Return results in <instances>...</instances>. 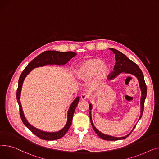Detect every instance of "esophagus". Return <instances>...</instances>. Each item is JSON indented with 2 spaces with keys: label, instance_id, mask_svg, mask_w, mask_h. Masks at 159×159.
<instances>
[{
  "label": "esophagus",
  "instance_id": "esophagus-1",
  "mask_svg": "<svg viewBox=\"0 0 159 159\" xmlns=\"http://www.w3.org/2000/svg\"><path fill=\"white\" fill-rule=\"evenodd\" d=\"M89 98L88 95L86 94V93H83V94H82L81 95V100H85V99H87Z\"/></svg>",
  "mask_w": 159,
  "mask_h": 159
}]
</instances>
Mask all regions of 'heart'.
Returning <instances> with one entry per match:
<instances>
[{"instance_id":"heart-1","label":"heart","mask_w":159,"mask_h":159,"mask_svg":"<svg viewBox=\"0 0 159 159\" xmlns=\"http://www.w3.org/2000/svg\"><path fill=\"white\" fill-rule=\"evenodd\" d=\"M108 70L101 60L92 58L82 63L76 71V76L80 80H87L96 74V80L104 78Z\"/></svg>"}]
</instances>
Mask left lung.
I'll return each mask as SVG.
<instances>
[{"label": "left lung", "mask_w": 159, "mask_h": 159, "mask_svg": "<svg viewBox=\"0 0 159 159\" xmlns=\"http://www.w3.org/2000/svg\"><path fill=\"white\" fill-rule=\"evenodd\" d=\"M111 51H112L115 54V58H116V64L114 68V71L111 72V73L109 74V75L108 76V78L109 79H112L114 78L117 75H118L119 74L125 72L128 74H133V75L135 76L139 82V86L141 87V92H142V95H141V116H140L139 119L141 118L143 111H144V101L146 98V94H147V87L146 83L144 81V75L142 70L141 69L139 68L138 65L132 61L131 60H129L127 57H126V55H125L123 53L120 52V51H117V49H112L111 48L110 49ZM89 109L91 110L92 109V105L91 104L89 105ZM90 122L91 125L92 126L93 129L95 131V132L97 134V135L101 139L107 140V141H117V140H120V139H124L128 137L130 134L132 132L134 128H135L136 126H134V129L131 133H129L128 135L122 137H111L110 135H107L105 134H103L101 133L99 130L96 129V128L94 126V125H93L92 118H91V112L90 111Z\"/></svg>", "instance_id": "obj_1"}]
</instances>
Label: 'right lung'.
<instances>
[{
    "instance_id": "1",
    "label": "right lung",
    "mask_w": 159,
    "mask_h": 159,
    "mask_svg": "<svg viewBox=\"0 0 159 159\" xmlns=\"http://www.w3.org/2000/svg\"><path fill=\"white\" fill-rule=\"evenodd\" d=\"M76 55V52H72V51L58 52L56 51H46L41 53L39 56H37L35 58H34L29 64L27 65V66L24 69V70L22 72L21 75L19 78V80H18V85L16 90V99L18 101V105H19L20 116L21 119L22 120L23 123L25 125V126L29 129L32 133H33L35 135H36L41 139L45 140V141H54V140H57L61 138L63 136L65 135V134L67 132L71 125L73 115L74 113V111H75V109L78 105L80 98L79 97L76 98L75 100L72 102V105H70V107L68 111L67 122L63 129H61L60 131L57 132L51 133V132H42L38 129L35 128L31 125H30V124H29V123L27 122L24 117L22 106L20 104V92H21L23 81L25 76L31 72V70L33 69L38 67L43 66V65L47 64L63 65V64L67 63L71 58H72L74 57H75Z\"/></svg>"
}]
</instances>
